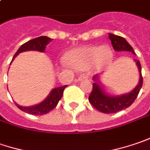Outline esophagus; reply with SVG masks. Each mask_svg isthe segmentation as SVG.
<instances>
[{
  "mask_svg": "<svg viewBox=\"0 0 150 150\" xmlns=\"http://www.w3.org/2000/svg\"><path fill=\"white\" fill-rule=\"evenodd\" d=\"M88 79V76L86 75H81V76L78 77V81H81L83 80H86Z\"/></svg>",
  "mask_w": 150,
  "mask_h": 150,
  "instance_id": "obj_1",
  "label": "esophagus"
}]
</instances>
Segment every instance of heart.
Returning <instances> with one entry per match:
<instances>
[{
	"label": "heart",
	"instance_id": "1",
	"mask_svg": "<svg viewBox=\"0 0 150 150\" xmlns=\"http://www.w3.org/2000/svg\"><path fill=\"white\" fill-rule=\"evenodd\" d=\"M112 59L113 53L107 45L100 48L94 45H83L69 50L64 56L65 62L78 70L106 68L111 64Z\"/></svg>",
	"mask_w": 150,
	"mask_h": 150
}]
</instances>
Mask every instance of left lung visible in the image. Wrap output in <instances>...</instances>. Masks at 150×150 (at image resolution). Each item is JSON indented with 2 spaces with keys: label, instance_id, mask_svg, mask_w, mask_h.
Returning a JSON list of instances; mask_svg holds the SVG:
<instances>
[{
  "label": "left lung",
  "instance_id": "left-lung-1",
  "mask_svg": "<svg viewBox=\"0 0 150 150\" xmlns=\"http://www.w3.org/2000/svg\"><path fill=\"white\" fill-rule=\"evenodd\" d=\"M109 38L112 41V47L116 51H128L135 54L134 49L124 38L109 33ZM134 61L136 63L137 67L139 69V80L135 88L128 93L117 96L110 95L102 86V84L101 83V75H96L93 76V89L89 96V101L96 109L103 113H115L118 111L130 107L133 104L143 86V77L141 73L142 68L139 60L134 59Z\"/></svg>",
  "mask_w": 150,
  "mask_h": 150
}]
</instances>
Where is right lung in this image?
<instances>
[{
  "instance_id": "1",
  "label": "right lung",
  "mask_w": 150,
  "mask_h": 150,
  "mask_svg": "<svg viewBox=\"0 0 150 150\" xmlns=\"http://www.w3.org/2000/svg\"><path fill=\"white\" fill-rule=\"evenodd\" d=\"M52 41H53V39H51L50 38L47 36L38 37V38H33L32 40H29L28 42L23 43V45L18 49L16 54L13 56L11 62L19 54L25 52V51L33 50V51H38V52H42V53L44 52L46 46ZM66 86H59V87L54 88L43 101L36 105L30 106V107H23V106L18 105L16 102H15V104L20 110H22L23 112H25L27 113L37 115V116L47 114L57 106V104L59 103V101L62 97L64 90L65 89Z\"/></svg>"
}]
</instances>
